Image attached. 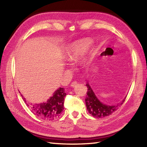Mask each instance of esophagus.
Returning a JSON list of instances; mask_svg holds the SVG:
<instances>
[{
	"mask_svg": "<svg viewBox=\"0 0 147 147\" xmlns=\"http://www.w3.org/2000/svg\"><path fill=\"white\" fill-rule=\"evenodd\" d=\"M76 85H77V82H73L71 84V87H73V88L75 87Z\"/></svg>",
	"mask_w": 147,
	"mask_h": 147,
	"instance_id": "obj_1",
	"label": "esophagus"
}]
</instances>
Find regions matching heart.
I'll use <instances>...</instances> for the list:
<instances>
[{
	"label": "heart",
	"mask_w": 147,
	"mask_h": 147,
	"mask_svg": "<svg viewBox=\"0 0 147 147\" xmlns=\"http://www.w3.org/2000/svg\"><path fill=\"white\" fill-rule=\"evenodd\" d=\"M93 40L90 38H83L72 43L65 52V59L67 61L73 62L79 59L86 52L89 47L92 44ZM94 51L90 49L87 54L81 59L80 64L83 67H85L90 63V59L93 57Z\"/></svg>",
	"instance_id": "b5f03b06"
}]
</instances>
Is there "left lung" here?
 Listing matches in <instances>:
<instances>
[{
  "instance_id": "1",
  "label": "left lung",
  "mask_w": 147,
  "mask_h": 147,
  "mask_svg": "<svg viewBox=\"0 0 147 147\" xmlns=\"http://www.w3.org/2000/svg\"><path fill=\"white\" fill-rule=\"evenodd\" d=\"M86 86L88 88L87 91V95L85 98L86 109L88 110L89 114L92 115L94 117L102 118L104 117L109 116L111 115L115 111H117L118 108L123 104L126 98V96L124 97L123 100L115 105H107L105 104L96 96L95 92L90 86L88 81L86 83Z\"/></svg>"
}]
</instances>
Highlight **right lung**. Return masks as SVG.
<instances>
[{"instance_id":"1","label":"right lung","mask_w":147,"mask_h":147,"mask_svg":"<svg viewBox=\"0 0 147 147\" xmlns=\"http://www.w3.org/2000/svg\"><path fill=\"white\" fill-rule=\"evenodd\" d=\"M66 95L63 88H59L53 93L47 101L40 104L27 103L21 94L22 98L34 114L43 120L52 121L60 116L64 110V97Z\"/></svg>"}]
</instances>
